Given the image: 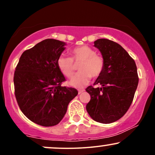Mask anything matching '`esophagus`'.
<instances>
[{
	"instance_id": "esophagus-1",
	"label": "esophagus",
	"mask_w": 155,
	"mask_h": 155,
	"mask_svg": "<svg viewBox=\"0 0 155 155\" xmlns=\"http://www.w3.org/2000/svg\"><path fill=\"white\" fill-rule=\"evenodd\" d=\"M84 91V89H81V90H78V92H79V94H81V92H83Z\"/></svg>"
}]
</instances>
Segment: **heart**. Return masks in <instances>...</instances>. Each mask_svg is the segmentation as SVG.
Here are the masks:
<instances>
[{"instance_id":"obj_1","label":"heart","mask_w":155,"mask_h":155,"mask_svg":"<svg viewBox=\"0 0 155 155\" xmlns=\"http://www.w3.org/2000/svg\"><path fill=\"white\" fill-rule=\"evenodd\" d=\"M71 58L60 55L58 60V65L60 71L68 78H71L76 71L75 64L79 65V73L71 80L70 85L76 88L83 87L87 84L91 78H97L104 71V59L96 54L95 49L88 46H80L71 51Z\"/></svg>"}]
</instances>
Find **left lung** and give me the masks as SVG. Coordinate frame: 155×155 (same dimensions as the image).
Listing matches in <instances>:
<instances>
[{
	"label": "left lung",
	"instance_id": "obj_1",
	"mask_svg": "<svg viewBox=\"0 0 155 155\" xmlns=\"http://www.w3.org/2000/svg\"><path fill=\"white\" fill-rule=\"evenodd\" d=\"M100 50L105 65L94 85L86 91L91 99L86 109L92 120L104 124L116 122L125 114L138 87V76L134 60L119 44L106 38L94 42Z\"/></svg>",
	"mask_w": 155,
	"mask_h": 155
}]
</instances>
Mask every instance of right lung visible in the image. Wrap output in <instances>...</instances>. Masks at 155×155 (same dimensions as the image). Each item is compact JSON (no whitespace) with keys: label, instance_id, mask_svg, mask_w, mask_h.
<instances>
[{"label":"right lung","instance_id":"1","mask_svg":"<svg viewBox=\"0 0 155 155\" xmlns=\"http://www.w3.org/2000/svg\"><path fill=\"white\" fill-rule=\"evenodd\" d=\"M65 45L45 39L25 51L15 69V94L19 108L30 120L44 127L59 123L78 94L76 89L61 86L65 79L58 60Z\"/></svg>","mask_w":155,"mask_h":155}]
</instances>
